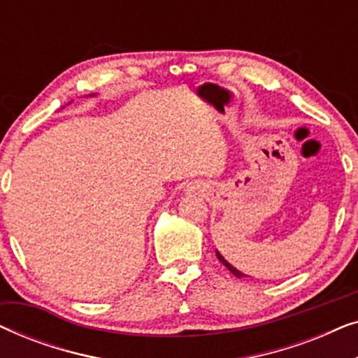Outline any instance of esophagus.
<instances>
[{
    "label": "esophagus",
    "instance_id": "obj_1",
    "mask_svg": "<svg viewBox=\"0 0 358 358\" xmlns=\"http://www.w3.org/2000/svg\"><path fill=\"white\" fill-rule=\"evenodd\" d=\"M185 190H187V192L190 194V192H202V187H200V185L197 184V182H192V184H189L187 185V189H185Z\"/></svg>",
    "mask_w": 358,
    "mask_h": 358
}]
</instances>
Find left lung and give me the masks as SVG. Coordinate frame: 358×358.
I'll list each match as a JSON object with an SVG mask.
<instances>
[{
	"label": "left lung",
	"mask_w": 358,
	"mask_h": 358,
	"mask_svg": "<svg viewBox=\"0 0 358 358\" xmlns=\"http://www.w3.org/2000/svg\"><path fill=\"white\" fill-rule=\"evenodd\" d=\"M215 252H217V257H218V261H220V262H222V264H223V266H224V267H227V268H228V271H229V272H231L234 277H238V278L248 277V275H246V273L239 272L236 267H233V266H231V264H229V262L227 261V259H224V257L222 256V254H220V251H218V249H215Z\"/></svg>",
	"instance_id": "1"
}]
</instances>
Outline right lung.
<instances>
[{
	"instance_id": "obj_1",
	"label": "right lung",
	"mask_w": 358,
	"mask_h": 358,
	"mask_svg": "<svg viewBox=\"0 0 358 358\" xmlns=\"http://www.w3.org/2000/svg\"><path fill=\"white\" fill-rule=\"evenodd\" d=\"M92 96H96V94H92Z\"/></svg>"
}]
</instances>
